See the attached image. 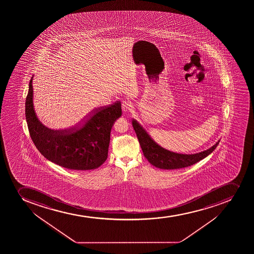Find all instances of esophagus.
I'll return each mask as SVG.
<instances>
[{"instance_id": "1", "label": "esophagus", "mask_w": 254, "mask_h": 254, "mask_svg": "<svg viewBox=\"0 0 254 254\" xmlns=\"http://www.w3.org/2000/svg\"><path fill=\"white\" fill-rule=\"evenodd\" d=\"M122 109L124 113H127L132 109V104L128 101H123L122 103Z\"/></svg>"}]
</instances>
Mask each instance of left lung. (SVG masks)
Listing matches in <instances>:
<instances>
[{
	"instance_id": "1",
	"label": "left lung",
	"mask_w": 254,
	"mask_h": 254,
	"mask_svg": "<svg viewBox=\"0 0 254 254\" xmlns=\"http://www.w3.org/2000/svg\"><path fill=\"white\" fill-rule=\"evenodd\" d=\"M132 126L145 157L152 166L164 170H176L192 166L212 153L220 141H217L210 148L198 153H176L159 146L135 119H132Z\"/></svg>"
}]
</instances>
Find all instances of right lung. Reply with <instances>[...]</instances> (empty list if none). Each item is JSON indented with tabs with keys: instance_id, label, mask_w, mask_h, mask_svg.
I'll return each instance as SVG.
<instances>
[{
	"instance_id": "add662e5",
	"label": "right lung",
	"mask_w": 254,
	"mask_h": 254,
	"mask_svg": "<svg viewBox=\"0 0 254 254\" xmlns=\"http://www.w3.org/2000/svg\"><path fill=\"white\" fill-rule=\"evenodd\" d=\"M33 77L25 101V118L36 148L47 160L64 168L87 171L102 166L108 158L111 130L122 116L120 102L95 109L76 127L53 130L43 125L35 113Z\"/></svg>"
}]
</instances>
